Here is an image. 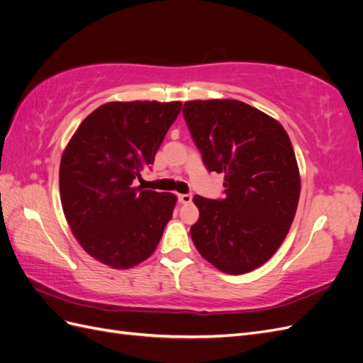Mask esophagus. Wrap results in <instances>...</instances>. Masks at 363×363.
<instances>
[{"instance_id": "obj_1", "label": "esophagus", "mask_w": 363, "mask_h": 363, "mask_svg": "<svg viewBox=\"0 0 363 363\" xmlns=\"http://www.w3.org/2000/svg\"><path fill=\"white\" fill-rule=\"evenodd\" d=\"M179 201L183 204H189L192 201V195L191 194H180L179 195Z\"/></svg>"}]
</instances>
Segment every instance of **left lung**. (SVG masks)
<instances>
[{
    "label": "left lung",
    "instance_id": "obj_1",
    "mask_svg": "<svg viewBox=\"0 0 363 363\" xmlns=\"http://www.w3.org/2000/svg\"><path fill=\"white\" fill-rule=\"evenodd\" d=\"M183 116L208 171L224 174V200L194 196L191 238L225 274L263 265L286 238L300 200V171L279 121L238 100H194Z\"/></svg>",
    "mask_w": 363,
    "mask_h": 363
}]
</instances>
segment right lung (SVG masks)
I'll use <instances>...</instances> for the list:
<instances>
[{
    "label": "right lung",
    "instance_id": "obj_1",
    "mask_svg": "<svg viewBox=\"0 0 363 363\" xmlns=\"http://www.w3.org/2000/svg\"><path fill=\"white\" fill-rule=\"evenodd\" d=\"M180 101H112L84 118L65 148L59 186L65 218L83 250L113 269L155 252L177 196L133 182L155 162Z\"/></svg>",
    "mask_w": 363,
    "mask_h": 363
}]
</instances>
